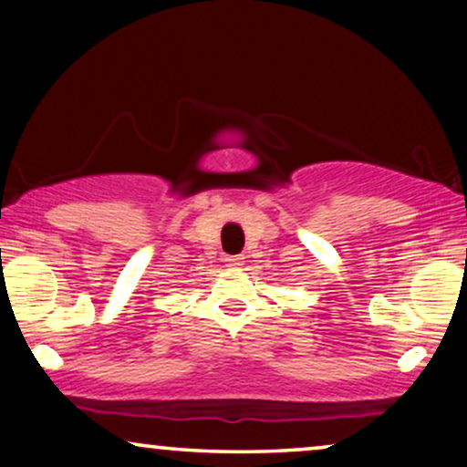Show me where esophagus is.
Returning a JSON list of instances; mask_svg holds the SVG:
<instances>
[{
	"mask_svg": "<svg viewBox=\"0 0 467 467\" xmlns=\"http://www.w3.org/2000/svg\"><path fill=\"white\" fill-rule=\"evenodd\" d=\"M227 267H240L244 265V257L242 254H232V257H227Z\"/></svg>",
	"mask_w": 467,
	"mask_h": 467,
	"instance_id": "34e87169",
	"label": "esophagus"
}]
</instances>
